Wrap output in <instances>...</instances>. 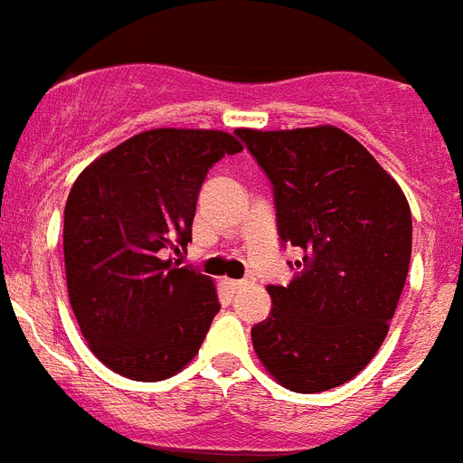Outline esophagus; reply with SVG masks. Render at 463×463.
<instances>
[{"label":"esophagus","instance_id":"1","mask_svg":"<svg viewBox=\"0 0 463 463\" xmlns=\"http://www.w3.org/2000/svg\"><path fill=\"white\" fill-rule=\"evenodd\" d=\"M224 284H227L232 291H239V288H243L248 281H243V279H224Z\"/></svg>","mask_w":463,"mask_h":463}]
</instances>
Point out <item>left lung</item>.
Returning a JSON list of instances; mask_svg holds the SVG:
<instances>
[{"instance_id":"1","label":"left lung","mask_w":463,"mask_h":463,"mask_svg":"<svg viewBox=\"0 0 463 463\" xmlns=\"http://www.w3.org/2000/svg\"><path fill=\"white\" fill-rule=\"evenodd\" d=\"M236 135L272 182L279 236L303 250L291 284L267 286L272 309L250 331L255 354L288 391H331L357 376L388 335L410 272V203L334 125Z\"/></svg>"}]
</instances>
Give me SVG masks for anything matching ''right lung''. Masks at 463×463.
<instances>
[{
    "label": "right lung",
    "instance_id": "right-lung-1",
    "mask_svg": "<svg viewBox=\"0 0 463 463\" xmlns=\"http://www.w3.org/2000/svg\"><path fill=\"white\" fill-rule=\"evenodd\" d=\"M241 148L222 129H146L75 179L63 215L68 298L110 372L163 381L198 354L220 309L215 281L163 253L189 243L205 175Z\"/></svg>",
    "mask_w": 463,
    "mask_h": 463
}]
</instances>
